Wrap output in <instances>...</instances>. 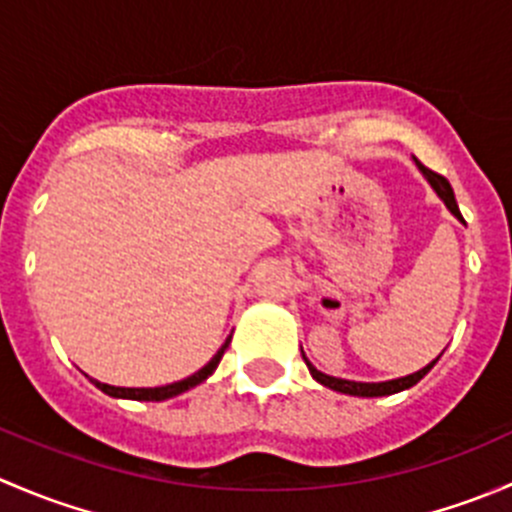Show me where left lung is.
<instances>
[{"label": "left lung", "instance_id": "obj_1", "mask_svg": "<svg viewBox=\"0 0 512 512\" xmlns=\"http://www.w3.org/2000/svg\"><path fill=\"white\" fill-rule=\"evenodd\" d=\"M416 165H418V170H421V173H423V178L428 180V185H431V188L436 190L438 198L443 200V205H446V208L451 210L453 218L461 220V223H463V215H461V210H458L456 195H453L451 183H448V180L443 178V175L433 173V170H428V168H423V165L418 163V160H416ZM441 354H438L436 359L431 361V364L423 366V369H418V371H414V374H409V376H399V379H389V381H349V379H339V376H329V374H324V371H319L317 366H314L312 361H309L307 356H304V352H302L304 361H307L309 374H312L314 381H319V384L327 386V389L339 391V394L361 396V399H374V396H391V394H399V391L411 389V386H416L418 381H421L423 376H426L428 371L433 369V364H436V361L441 359Z\"/></svg>", "mask_w": 512, "mask_h": 512}]
</instances>
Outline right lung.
<instances>
[{"mask_svg": "<svg viewBox=\"0 0 512 512\" xmlns=\"http://www.w3.org/2000/svg\"><path fill=\"white\" fill-rule=\"evenodd\" d=\"M230 339H232V334L225 339V344L218 349V354H215L213 359H210L208 364L203 366V369L195 371V374L188 376V379L175 381V384L153 386V389H128V386H111V384H103V381H98V379H91V384H94L96 389H101L103 394L113 396V399H131V401H165V399H173V396L183 394V391L193 389V386L203 384V381L208 379V376H213V371L218 369L220 359H223L225 349L230 347Z\"/></svg>", "mask_w": 512, "mask_h": 512, "instance_id": "add662e5", "label": "right lung"}]
</instances>
